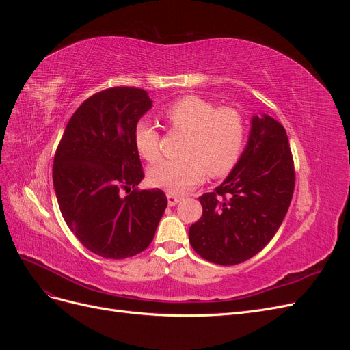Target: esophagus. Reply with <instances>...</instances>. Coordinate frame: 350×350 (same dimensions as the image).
I'll use <instances>...</instances> for the list:
<instances>
[{
	"label": "esophagus",
	"instance_id": "1",
	"mask_svg": "<svg viewBox=\"0 0 350 350\" xmlns=\"http://www.w3.org/2000/svg\"><path fill=\"white\" fill-rule=\"evenodd\" d=\"M167 197V204L169 206H176L178 203H179V201H181L183 200V197H179V196H174V194H167L166 196Z\"/></svg>",
	"mask_w": 350,
	"mask_h": 350
}]
</instances>
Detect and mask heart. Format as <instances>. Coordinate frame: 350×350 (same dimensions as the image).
Masks as SVG:
<instances>
[{"label":"heart","mask_w":350,"mask_h":350,"mask_svg":"<svg viewBox=\"0 0 350 350\" xmlns=\"http://www.w3.org/2000/svg\"><path fill=\"white\" fill-rule=\"evenodd\" d=\"M174 130L185 133L179 159L154 165L150 183L169 194H185L203 181L206 172L221 176L234 167L245 142V121L234 108H217L198 96H184L172 102L163 112ZM134 146L149 162L161 156V134L149 121L134 129Z\"/></svg>","instance_id":"b5f03b06"}]
</instances>
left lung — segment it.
I'll list each match as a JSON object with an SVG mask.
<instances>
[{
	"label": "left lung",
	"instance_id": "1",
	"mask_svg": "<svg viewBox=\"0 0 350 350\" xmlns=\"http://www.w3.org/2000/svg\"><path fill=\"white\" fill-rule=\"evenodd\" d=\"M293 188V161L283 125L267 113L252 115L237 165L213 193L198 198L203 215L188 229L191 247L220 266L250 260L280 228Z\"/></svg>",
	"mask_w": 350,
	"mask_h": 350
}]
</instances>
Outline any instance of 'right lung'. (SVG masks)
I'll return each instance as SVG.
<instances>
[{"label": "right lung", "mask_w": 350, "mask_h": 350, "mask_svg": "<svg viewBox=\"0 0 350 350\" xmlns=\"http://www.w3.org/2000/svg\"><path fill=\"white\" fill-rule=\"evenodd\" d=\"M152 107L143 89L102 90L72 113L58 144L52 179L61 215L83 245L103 258L144 251L167 206L162 189H137L144 174L134 129ZM122 189L132 193L124 198Z\"/></svg>", "instance_id": "add662e5"}]
</instances>
